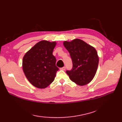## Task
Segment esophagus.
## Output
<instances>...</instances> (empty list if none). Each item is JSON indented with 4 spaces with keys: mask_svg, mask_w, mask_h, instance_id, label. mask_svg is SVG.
I'll list each match as a JSON object with an SVG mask.
<instances>
[{
    "mask_svg": "<svg viewBox=\"0 0 122 122\" xmlns=\"http://www.w3.org/2000/svg\"><path fill=\"white\" fill-rule=\"evenodd\" d=\"M60 69H61V70H63V71H65V70H66V67H62V68H60Z\"/></svg>",
    "mask_w": 122,
    "mask_h": 122,
    "instance_id": "esophagus-1",
    "label": "esophagus"
}]
</instances>
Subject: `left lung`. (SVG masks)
<instances>
[{"label": "left lung", "instance_id": "8db88e82", "mask_svg": "<svg viewBox=\"0 0 122 122\" xmlns=\"http://www.w3.org/2000/svg\"><path fill=\"white\" fill-rule=\"evenodd\" d=\"M64 46L71 56L73 68L66 73L73 82L79 86H84L93 80L96 73L99 57L94 47L75 39L71 42L65 41Z\"/></svg>", "mask_w": 122, "mask_h": 122}]
</instances>
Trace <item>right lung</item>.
<instances>
[{"mask_svg":"<svg viewBox=\"0 0 122 122\" xmlns=\"http://www.w3.org/2000/svg\"><path fill=\"white\" fill-rule=\"evenodd\" d=\"M56 42L46 40L36 43L25 53L22 67L30 83L36 87L45 88L52 83L59 70L53 51Z\"/></svg>","mask_w":122,"mask_h":122,"instance_id":"1","label":"right lung"}]
</instances>
